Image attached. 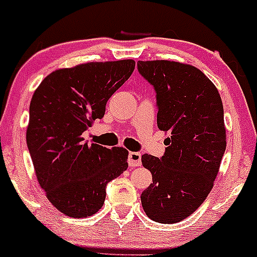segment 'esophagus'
Segmentation results:
<instances>
[{"mask_svg": "<svg viewBox=\"0 0 257 257\" xmlns=\"http://www.w3.org/2000/svg\"><path fill=\"white\" fill-rule=\"evenodd\" d=\"M128 165H130V167H137V166H141V153L130 152L128 153Z\"/></svg>", "mask_w": 257, "mask_h": 257, "instance_id": "obj_1", "label": "esophagus"}]
</instances>
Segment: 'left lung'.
Listing matches in <instances>:
<instances>
[{"instance_id": "obj_1", "label": "left lung", "mask_w": 257, "mask_h": 257, "mask_svg": "<svg viewBox=\"0 0 257 257\" xmlns=\"http://www.w3.org/2000/svg\"><path fill=\"white\" fill-rule=\"evenodd\" d=\"M137 68L156 90L158 128L169 132L162 157L141 158L153 182L142 192V207L153 221L178 223L207 199L219 172L226 147L223 102L193 65L139 60Z\"/></svg>"}]
</instances>
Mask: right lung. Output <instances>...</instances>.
<instances>
[{
    "label": "right lung",
    "instance_id": "obj_1",
    "mask_svg": "<svg viewBox=\"0 0 257 257\" xmlns=\"http://www.w3.org/2000/svg\"><path fill=\"white\" fill-rule=\"evenodd\" d=\"M135 60L91 62L58 69L32 96L27 146L37 179L55 208L86 218L104 204L106 184L128 167V151L84 141L106 102L131 76Z\"/></svg>",
    "mask_w": 257,
    "mask_h": 257
}]
</instances>
